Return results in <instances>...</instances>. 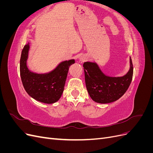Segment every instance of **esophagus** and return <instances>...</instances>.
Here are the masks:
<instances>
[{
    "instance_id": "obj_1",
    "label": "esophagus",
    "mask_w": 153,
    "mask_h": 153,
    "mask_svg": "<svg viewBox=\"0 0 153 153\" xmlns=\"http://www.w3.org/2000/svg\"><path fill=\"white\" fill-rule=\"evenodd\" d=\"M79 60H80V61H81V62H84L85 60V57H81L79 58Z\"/></svg>"
}]
</instances>
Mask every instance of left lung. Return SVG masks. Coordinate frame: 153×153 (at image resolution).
<instances>
[{"mask_svg":"<svg viewBox=\"0 0 153 153\" xmlns=\"http://www.w3.org/2000/svg\"><path fill=\"white\" fill-rule=\"evenodd\" d=\"M130 68L126 75L120 77L105 75L96 62L84 63L87 90L92 100L99 103H109L119 100L128 90L133 73L131 59Z\"/></svg>","mask_w":153,"mask_h":153,"instance_id":"1","label":"left lung"}]
</instances>
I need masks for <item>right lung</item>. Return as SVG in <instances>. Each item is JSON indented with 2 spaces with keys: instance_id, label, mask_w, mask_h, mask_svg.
<instances>
[{
  "instance_id": "1",
  "label": "right lung",
  "mask_w": 153,
  "mask_h": 153,
  "mask_svg": "<svg viewBox=\"0 0 153 153\" xmlns=\"http://www.w3.org/2000/svg\"><path fill=\"white\" fill-rule=\"evenodd\" d=\"M29 44L22 50L20 70L23 85L28 94L44 103L52 104L57 101L64 91L69 66L75 63L71 59L60 63L53 71L46 74L31 72L27 66Z\"/></svg>"
}]
</instances>
